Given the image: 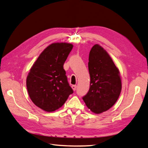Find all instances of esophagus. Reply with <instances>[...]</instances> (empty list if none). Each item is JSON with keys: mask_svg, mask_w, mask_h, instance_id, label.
<instances>
[{"mask_svg": "<svg viewBox=\"0 0 148 148\" xmlns=\"http://www.w3.org/2000/svg\"><path fill=\"white\" fill-rule=\"evenodd\" d=\"M72 88L73 89V90H76L77 88V86L76 85H72Z\"/></svg>", "mask_w": 148, "mask_h": 148, "instance_id": "1", "label": "esophagus"}]
</instances>
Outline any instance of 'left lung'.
Segmentation results:
<instances>
[{
    "instance_id": "obj_1",
    "label": "left lung",
    "mask_w": 148,
    "mask_h": 148,
    "mask_svg": "<svg viewBox=\"0 0 148 148\" xmlns=\"http://www.w3.org/2000/svg\"><path fill=\"white\" fill-rule=\"evenodd\" d=\"M88 61L90 84L83 100L92 112L101 114L112 107L119 97L120 72L108 53L98 44L91 49Z\"/></svg>"
}]
</instances>
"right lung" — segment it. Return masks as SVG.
I'll return each instance as SVG.
<instances>
[{
	"mask_svg": "<svg viewBox=\"0 0 148 148\" xmlns=\"http://www.w3.org/2000/svg\"><path fill=\"white\" fill-rule=\"evenodd\" d=\"M72 47L71 43H52L31 68L26 79L27 92L33 103L43 110L59 109L73 93L63 69Z\"/></svg>",
	"mask_w": 148,
	"mask_h": 148,
	"instance_id": "add662e5",
	"label": "right lung"
}]
</instances>
